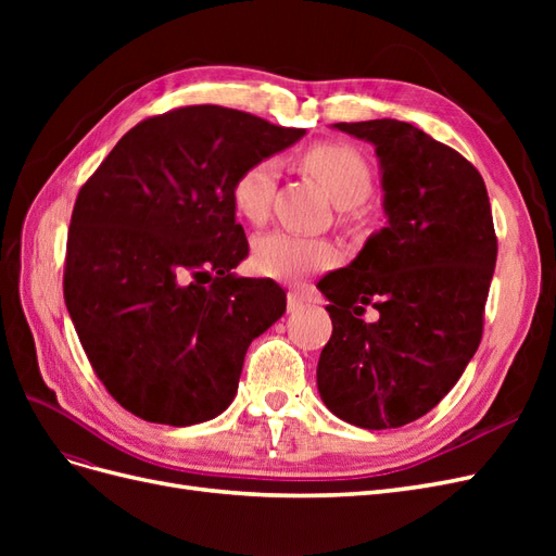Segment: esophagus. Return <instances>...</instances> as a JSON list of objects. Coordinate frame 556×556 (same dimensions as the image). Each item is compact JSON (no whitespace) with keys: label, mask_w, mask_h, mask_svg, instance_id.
<instances>
[{"label":"esophagus","mask_w":556,"mask_h":556,"mask_svg":"<svg viewBox=\"0 0 556 556\" xmlns=\"http://www.w3.org/2000/svg\"><path fill=\"white\" fill-rule=\"evenodd\" d=\"M308 301L311 299L304 292L292 290V292H288V311H301V308L308 304Z\"/></svg>","instance_id":"esophagus-1"}]
</instances>
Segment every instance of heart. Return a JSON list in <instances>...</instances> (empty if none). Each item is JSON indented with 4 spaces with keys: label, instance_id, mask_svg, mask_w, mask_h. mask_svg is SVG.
I'll use <instances>...</instances> for the list:
<instances>
[{
    "label": "heart",
    "instance_id": "b5f03b06",
    "mask_svg": "<svg viewBox=\"0 0 556 556\" xmlns=\"http://www.w3.org/2000/svg\"><path fill=\"white\" fill-rule=\"evenodd\" d=\"M299 162L339 204L345 220H355L359 204L374 188L371 166L357 150L345 143L323 141L306 148ZM276 162L260 160L245 166L233 180V206L245 220H266L276 192ZM336 257H339V252H336L333 243L282 229L262 233L252 245V266L257 268V274L276 280H299L308 274L325 271V268L333 266Z\"/></svg>",
    "mask_w": 556,
    "mask_h": 556
}]
</instances>
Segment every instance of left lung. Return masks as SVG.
<instances>
[{
	"label": "left lung",
	"instance_id": "8db88e82",
	"mask_svg": "<svg viewBox=\"0 0 556 556\" xmlns=\"http://www.w3.org/2000/svg\"><path fill=\"white\" fill-rule=\"evenodd\" d=\"M331 127L376 146L387 225L317 282L333 325L317 392L350 425L396 429L427 415L480 345L496 266L492 206L476 166L410 123Z\"/></svg>",
	"mask_w": 556,
	"mask_h": 556
}]
</instances>
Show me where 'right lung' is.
I'll list each match as a JSON object with an SVG mask.
<instances>
[{
    "label": "right lung",
    "instance_id": "right-lung-1",
    "mask_svg": "<svg viewBox=\"0 0 556 556\" xmlns=\"http://www.w3.org/2000/svg\"><path fill=\"white\" fill-rule=\"evenodd\" d=\"M306 129L223 106L148 117L83 185L66 241L64 301L83 350L123 408L190 427L227 410L250 343L285 313L248 257L231 185Z\"/></svg>",
    "mask_w": 556,
    "mask_h": 556
}]
</instances>
